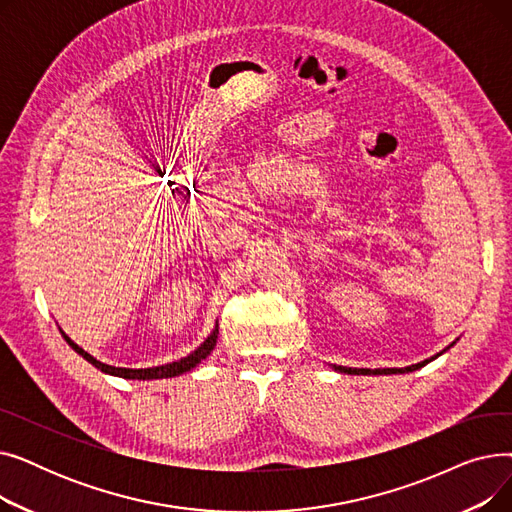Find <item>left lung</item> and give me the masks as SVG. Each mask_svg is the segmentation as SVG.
<instances>
[{
	"label": "left lung",
	"instance_id": "obj_1",
	"mask_svg": "<svg viewBox=\"0 0 512 512\" xmlns=\"http://www.w3.org/2000/svg\"><path fill=\"white\" fill-rule=\"evenodd\" d=\"M456 344V340L450 344V346H454ZM450 346H446L442 353H446ZM442 353H438V355H434L432 359H425V361H421V363H417V365H409V367H388V369H357V367H342V365H332L336 371H340V373H348V375H390V373H409V371H415V369H421L423 365H427L429 361H434V359H438Z\"/></svg>",
	"mask_w": 512,
	"mask_h": 512
}]
</instances>
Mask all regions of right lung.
I'll use <instances>...</instances> for the list:
<instances>
[{
  "instance_id": "right-lung-1",
  "label": "right lung",
  "mask_w": 512,
  "mask_h": 512,
  "mask_svg": "<svg viewBox=\"0 0 512 512\" xmlns=\"http://www.w3.org/2000/svg\"><path fill=\"white\" fill-rule=\"evenodd\" d=\"M62 332V330H60ZM218 334H220V328L218 324H215L213 332L201 342V346H197L195 351L191 355L182 357L180 361H174V363H168V365H157V367H145V369H130V367H114V365H105L101 361H97L93 355H89L87 351H83L74 340H70L64 332V340L74 348V351L87 359L93 367H97L99 371L103 373H110V375H118V378H124V380H161V378H176V375H182L186 371H191L193 367H197L203 359L209 357V353L215 348V342H218Z\"/></svg>"
}]
</instances>
